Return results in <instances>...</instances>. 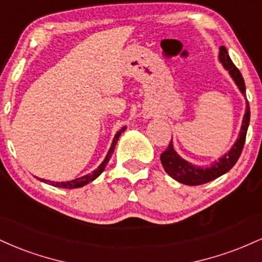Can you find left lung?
Listing matches in <instances>:
<instances>
[{
    "mask_svg": "<svg viewBox=\"0 0 262 262\" xmlns=\"http://www.w3.org/2000/svg\"><path fill=\"white\" fill-rule=\"evenodd\" d=\"M219 60H221L224 68L229 71L230 76L233 77L234 81H235V83L237 87H239V90L242 91L243 95H245V82L244 79H243V75L239 71V69H237L230 60L229 55H228V50L225 47H221V50H219ZM249 122H250V108H249V102L246 101V112L244 119H243L242 130H240L239 138H237L236 143L234 144L233 148L230 149V151L228 152V154H225L223 158L219 159V161H215L212 166H194V165L189 164L188 161L183 160V159L180 158V155L175 151V149H173L172 141H170L166 150H165L164 152H161L160 160L162 166H164L165 171H166L172 179H175L176 181H179L180 183H183V185L198 186L218 179L219 176L228 172V171L236 164L237 159L242 155L243 148H244L245 144Z\"/></svg>",
    "mask_w": 262,
    "mask_h": 262,
    "instance_id": "obj_1",
    "label": "left lung"
}]
</instances>
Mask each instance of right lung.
I'll list each match as a JSON object with an SVG mask.
<instances>
[{
  "mask_svg": "<svg viewBox=\"0 0 262 262\" xmlns=\"http://www.w3.org/2000/svg\"><path fill=\"white\" fill-rule=\"evenodd\" d=\"M124 130H125V127L122 128L121 130L116 134V137H114V139L112 141V145H111V149H110V151H108L106 159H104L103 162H102L100 166H98L95 171H92L91 173H89V175H85L82 177H79V179H75V180H73V181H68V182H52V181H48V180H40V181H43L45 183H49V185L55 186V187H61V188H79V187H82V186L87 185L89 182L93 181V180L97 179V177L100 176L102 172H103L104 167L107 166L108 161H110V159L112 158V154L114 151V148H116L117 141H118L119 137H121V134Z\"/></svg>",
  "mask_w": 262,
  "mask_h": 262,
  "instance_id": "obj_1",
  "label": "right lung"
}]
</instances>
